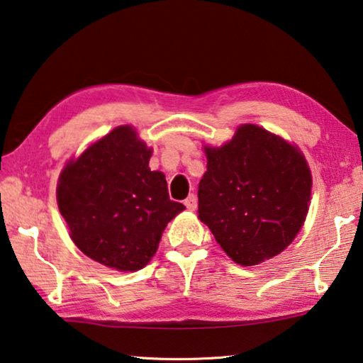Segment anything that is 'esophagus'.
<instances>
[{
	"label": "esophagus",
	"instance_id": "1",
	"mask_svg": "<svg viewBox=\"0 0 363 363\" xmlns=\"http://www.w3.org/2000/svg\"><path fill=\"white\" fill-rule=\"evenodd\" d=\"M185 206L190 209V211H194V209H196V196H194V194H190V196L185 199Z\"/></svg>",
	"mask_w": 363,
	"mask_h": 363
}]
</instances>
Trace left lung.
I'll use <instances>...</instances> for the list:
<instances>
[{"instance_id": "8db88e82", "label": "left lung", "mask_w": 363, "mask_h": 363, "mask_svg": "<svg viewBox=\"0 0 363 363\" xmlns=\"http://www.w3.org/2000/svg\"><path fill=\"white\" fill-rule=\"evenodd\" d=\"M208 170L198 186L199 219L235 264L250 267L285 250L301 229L311 172L278 135L244 124L223 147H204Z\"/></svg>"}]
</instances>
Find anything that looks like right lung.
<instances>
[{
  "instance_id": "right-lung-1",
  "label": "right lung",
  "mask_w": 363,
  "mask_h": 363,
  "mask_svg": "<svg viewBox=\"0 0 363 363\" xmlns=\"http://www.w3.org/2000/svg\"><path fill=\"white\" fill-rule=\"evenodd\" d=\"M150 155L130 125H119L60 173L57 201L72 240L111 269L149 264L167 223L185 209L170 199L164 173L149 169Z\"/></svg>"
}]
</instances>
